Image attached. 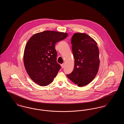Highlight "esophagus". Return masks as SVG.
I'll list each match as a JSON object with an SVG mask.
<instances>
[{
	"label": "esophagus",
	"mask_w": 124,
	"mask_h": 124,
	"mask_svg": "<svg viewBox=\"0 0 124 124\" xmlns=\"http://www.w3.org/2000/svg\"><path fill=\"white\" fill-rule=\"evenodd\" d=\"M61 67H62V68H64V67H65V64H64V63H63V64H62L61 65Z\"/></svg>",
	"instance_id": "esophagus-1"
}]
</instances>
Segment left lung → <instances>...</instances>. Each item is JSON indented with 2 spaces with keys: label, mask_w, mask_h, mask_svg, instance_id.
<instances>
[{
  "label": "left lung",
  "mask_w": 124,
  "mask_h": 124,
  "mask_svg": "<svg viewBox=\"0 0 124 124\" xmlns=\"http://www.w3.org/2000/svg\"><path fill=\"white\" fill-rule=\"evenodd\" d=\"M74 60L73 70L67 76L81 87L91 82L99 70L100 52L94 40L85 33H76L71 40Z\"/></svg>",
  "instance_id": "8db88e82"
}]
</instances>
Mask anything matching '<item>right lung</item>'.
I'll list each match as a JSON object with an SVG mask.
<instances>
[{
    "mask_svg": "<svg viewBox=\"0 0 124 124\" xmlns=\"http://www.w3.org/2000/svg\"><path fill=\"white\" fill-rule=\"evenodd\" d=\"M67 36V33L46 31L35 34L26 43L24 67L30 78L39 85H48L57 75L61 66L57 62L55 45Z\"/></svg>",
    "mask_w": 124,
    "mask_h": 124,
    "instance_id": "right-lung-1",
    "label": "right lung"
}]
</instances>
